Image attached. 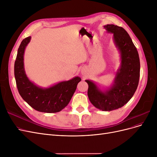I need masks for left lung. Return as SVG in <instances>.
Wrapping results in <instances>:
<instances>
[{
	"mask_svg": "<svg viewBox=\"0 0 157 157\" xmlns=\"http://www.w3.org/2000/svg\"><path fill=\"white\" fill-rule=\"evenodd\" d=\"M113 33L115 44L121 52V66L118 70L112 87L102 92L93 82L88 84V96L92 105L99 110L110 111L121 108L129 101L138 86L140 62L137 48L126 30L115 25L104 26Z\"/></svg>",
	"mask_w": 157,
	"mask_h": 157,
	"instance_id": "obj_1",
	"label": "left lung"
}]
</instances>
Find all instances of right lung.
Returning <instances> with one entry per match:
<instances>
[{
    "label": "right lung",
    "instance_id": "obj_1",
    "mask_svg": "<svg viewBox=\"0 0 157 157\" xmlns=\"http://www.w3.org/2000/svg\"><path fill=\"white\" fill-rule=\"evenodd\" d=\"M30 40L31 36H28L21 41L14 63V75L18 92L21 98L38 111L59 112L69 104L81 78L76 77L45 89L31 82L25 75L23 66V54Z\"/></svg>",
    "mask_w": 157,
    "mask_h": 157
}]
</instances>
